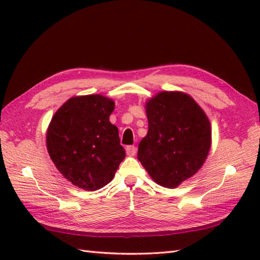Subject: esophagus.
<instances>
[{
  "instance_id": "esophagus-1",
  "label": "esophagus",
  "mask_w": 260,
  "mask_h": 260,
  "mask_svg": "<svg viewBox=\"0 0 260 260\" xmlns=\"http://www.w3.org/2000/svg\"><path fill=\"white\" fill-rule=\"evenodd\" d=\"M126 154H127V155H128V156H134L135 154H136V147L133 146V145L127 146V147H126Z\"/></svg>"
}]
</instances>
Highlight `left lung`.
<instances>
[{"instance_id":"1","label":"left lung","mask_w":260,"mask_h":260,"mask_svg":"<svg viewBox=\"0 0 260 260\" xmlns=\"http://www.w3.org/2000/svg\"><path fill=\"white\" fill-rule=\"evenodd\" d=\"M148 132L137 158L156 184L173 189L192 178L212 144L207 114L189 93L159 91L145 102Z\"/></svg>"}]
</instances>
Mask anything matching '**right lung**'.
Instances as JSON below:
<instances>
[{
  "label": "right lung",
  "instance_id": "obj_1",
  "mask_svg": "<svg viewBox=\"0 0 260 260\" xmlns=\"http://www.w3.org/2000/svg\"><path fill=\"white\" fill-rule=\"evenodd\" d=\"M115 102L103 95L74 96L52 116L47 150L66 180L96 191L114 179L125 150L118 128L109 121Z\"/></svg>",
  "mask_w": 260,
  "mask_h": 260
}]
</instances>
